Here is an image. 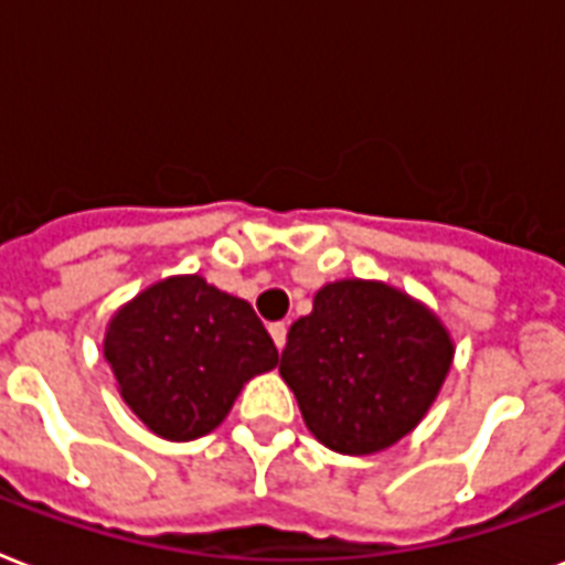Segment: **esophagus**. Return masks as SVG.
<instances>
[{"label": "esophagus", "mask_w": 565, "mask_h": 565, "mask_svg": "<svg viewBox=\"0 0 565 565\" xmlns=\"http://www.w3.org/2000/svg\"><path fill=\"white\" fill-rule=\"evenodd\" d=\"M269 334H273L275 347L284 350V343H287V326H284V322H273V326H269Z\"/></svg>", "instance_id": "1"}]
</instances>
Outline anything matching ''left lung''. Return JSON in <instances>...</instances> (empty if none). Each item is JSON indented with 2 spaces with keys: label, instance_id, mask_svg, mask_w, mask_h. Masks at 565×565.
Instances as JSON below:
<instances>
[{
  "label": "left lung",
  "instance_id": "left-lung-1",
  "mask_svg": "<svg viewBox=\"0 0 565 565\" xmlns=\"http://www.w3.org/2000/svg\"><path fill=\"white\" fill-rule=\"evenodd\" d=\"M454 352L450 331L424 301L385 281L340 278L290 326L278 373L320 445L370 456L424 420Z\"/></svg>",
  "mask_w": 565,
  "mask_h": 565
}]
</instances>
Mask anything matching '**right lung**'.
I'll list each match as a JSON object with an SVG mask.
<instances>
[{
	"label": "right lung",
	"instance_id": "add662e5",
	"mask_svg": "<svg viewBox=\"0 0 565 565\" xmlns=\"http://www.w3.org/2000/svg\"><path fill=\"white\" fill-rule=\"evenodd\" d=\"M103 355L129 412L168 441L213 433L245 382L278 364L252 305L201 275H171L120 305Z\"/></svg>",
	"mask_w": 565,
	"mask_h": 565
}]
</instances>
